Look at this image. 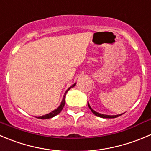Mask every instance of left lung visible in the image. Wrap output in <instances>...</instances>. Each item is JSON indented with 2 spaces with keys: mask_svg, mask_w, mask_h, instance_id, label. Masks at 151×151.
<instances>
[{
  "mask_svg": "<svg viewBox=\"0 0 151 151\" xmlns=\"http://www.w3.org/2000/svg\"><path fill=\"white\" fill-rule=\"evenodd\" d=\"M88 105L89 108H90L91 111V112L93 113V114L96 115V116H99V117H101V118H116V117H118V116H121V115L122 114H118V115H105V114H99V113L96 112V111H93V110L91 108V107L90 106V105H89L88 102Z\"/></svg>",
  "mask_w": 151,
  "mask_h": 151,
  "instance_id": "1",
  "label": "left lung"
}]
</instances>
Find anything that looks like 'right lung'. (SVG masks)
<instances>
[{
	"label": "right lung",
	"mask_w": 151,
	"mask_h": 151,
	"mask_svg": "<svg viewBox=\"0 0 151 151\" xmlns=\"http://www.w3.org/2000/svg\"><path fill=\"white\" fill-rule=\"evenodd\" d=\"M76 85V83H74V85H72V86H71L70 88H68V89L66 90V91L65 92V93H64V96H63V100L62 102H61L60 105V106L58 107L57 109L54 110L53 111H52L51 113H49V114H46V115H43V116H39V119H50V118H52L54 117V116H55L56 115H58V114H60V113L61 112V111L63 110V108L64 105H65V95H66L67 92H68V91H69L70 89L71 88L74 87V86Z\"/></svg>",
	"instance_id": "add662e5"
}]
</instances>
